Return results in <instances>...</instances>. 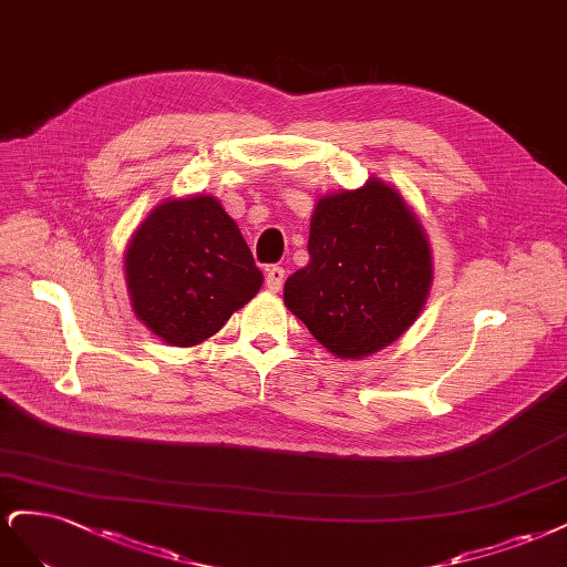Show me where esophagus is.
Listing matches in <instances>:
<instances>
[{
  "instance_id": "esophagus-1",
  "label": "esophagus",
  "mask_w": 567,
  "mask_h": 567,
  "mask_svg": "<svg viewBox=\"0 0 567 567\" xmlns=\"http://www.w3.org/2000/svg\"><path fill=\"white\" fill-rule=\"evenodd\" d=\"M282 282H285V268H280V266H272V268H268L266 287L272 291V295H278V291L282 289Z\"/></svg>"
}]
</instances>
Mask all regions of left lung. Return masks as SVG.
I'll list each match as a JSON object with an SVG mask.
<instances>
[{
	"instance_id": "1",
	"label": "left lung",
	"mask_w": 567,
	"mask_h": 567,
	"mask_svg": "<svg viewBox=\"0 0 567 567\" xmlns=\"http://www.w3.org/2000/svg\"><path fill=\"white\" fill-rule=\"evenodd\" d=\"M308 254V266L285 282V306L332 355L368 358L422 316L433 282L429 237L381 178L318 199Z\"/></svg>"
}]
</instances>
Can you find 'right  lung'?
<instances>
[{"mask_svg": "<svg viewBox=\"0 0 567 567\" xmlns=\"http://www.w3.org/2000/svg\"><path fill=\"white\" fill-rule=\"evenodd\" d=\"M124 276L134 316L178 349L214 337L264 285L240 228L205 193L164 199L143 218Z\"/></svg>", "mask_w": 567, "mask_h": 567, "instance_id": "obj_1", "label": "right lung"}]
</instances>
